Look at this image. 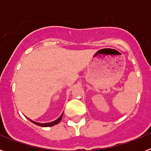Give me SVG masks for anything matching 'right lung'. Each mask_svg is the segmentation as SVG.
Returning a JSON list of instances; mask_svg holds the SVG:
<instances>
[{
    "mask_svg": "<svg viewBox=\"0 0 151 151\" xmlns=\"http://www.w3.org/2000/svg\"><path fill=\"white\" fill-rule=\"evenodd\" d=\"M63 114V113L62 114H61L60 116L57 119H56L55 121H53V122H47V123H39V122H34V121L31 120V119H29V120L32 122V123H34V124H35V125H38V126H41V127H50V126H53V125H57V124H58L60 122L61 119H62Z\"/></svg>",
    "mask_w": 151,
    "mask_h": 151,
    "instance_id": "1",
    "label": "right lung"
}]
</instances>
